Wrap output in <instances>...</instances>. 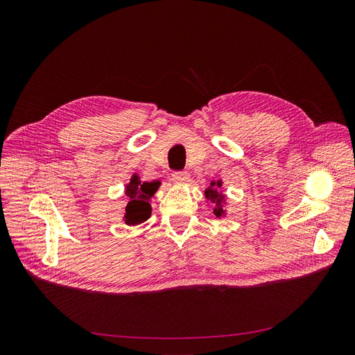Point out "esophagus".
<instances>
[{"label":"esophagus","mask_w":355,"mask_h":355,"mask_svg":"<svg viewBox=\"0 0 355 355\" xmlns=\"http://www.w3.org/2000/svg\"><path fill=\"white\" fill-rule=\"evenodd\" d=\"M171 180H173V184H187L189 180V173H187V171H176V173L171 175Z\"/></svg>","instance_id":"obj_1"}]
</instances>
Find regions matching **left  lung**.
Wrapping results in <instances>:
<instances>
[{
  "label": "left lung",
  "mask_w": 355,
  "mask_h": 355,
  "mask_svg": "<svg viewBox=\"0 0 355 355\" xmlns=\"http://www.w3.org/2000/svg\"><path fill=\"white\" fill-rule=\"evenodd\" d=\"M222 185H223L222 179L216 182L213 180L210 187H207L206 191H204V197H206L207 204L210 202L213 206V213L216 218H225L228 214L227 196H225V192L222 191Z\"/></svg>",
  "instance_id": "obj_1"
}]
</instances>
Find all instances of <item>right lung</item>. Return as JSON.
Returning <instances> with one entry per match:
<instances>
[{"label":"right lung","instance_id":"add662e5","mask_svg":"<svg viewBox=\"0 0 355 355\" xmlns=\"http://www.w3.org/2000/svg\"><path fill=\"white\" fill-rule=\"evenodd\" d=\"M161 185L159 180L144 182L137 173H133L128 184L124 187V194L127 197V206L123 220L128 227L141 225L151 216V198Z\"/></svg>","mask_w":355,"mask_h":355}]
</instances>
